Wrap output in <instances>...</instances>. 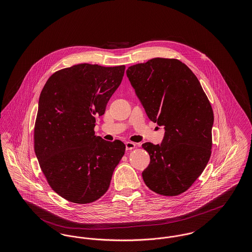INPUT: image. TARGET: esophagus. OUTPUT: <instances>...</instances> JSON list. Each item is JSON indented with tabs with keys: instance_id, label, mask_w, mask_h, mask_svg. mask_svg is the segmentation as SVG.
<instances>
[{
	"instance_id": "obj_1",
	"label": "esophagus",
	"mask_w": 252,
	"mask_h": 252,
	"mask_svg": "<svg viewBox=\"0 0 252 252\" xmlns=\"http://www.w3.org/2000/svg\"><path fill=\"white\" fill-rule=\"evenodd\" d=\"M136 147V144H134V143H132V142H126V150H132V149H134Z\"/></svg>"
}]
</instances>
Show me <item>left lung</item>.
Here are the masks:
<instances>
[{"label":"left lung","instance_id":"obj_1","mask_svg":"<svg viewBox=\"0 0 252 252\" xmlns=\"http://www.w3.org/2000/svg\"><path fill=\"white\" fill-rule=\"evenodd\" d=\"M126 75L148 118L165 129L161 144H143L150 156L144 183L161 195L180 194L202 174L212 154L211 103L180 60L152 59L130 66Z\"/></svg>","mask_w":252,"mask_h":252}]
</instances>
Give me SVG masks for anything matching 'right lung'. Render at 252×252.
<instances>
[{"label": "right lung", "mask_w": 252, "mask_h": 252, "mask_svg": "<svg viewBox=\"0 0 252 252\" xmlns=\"http://www.w3.org/2000/svg\"><path fill=\"white\" fill-rule=\"evenodd\" d=\"M125 69L74 65L53 73L40 93L35 153L51 188L68 201L91 203L105 194L125 154L123 142L94 134L95 117L105 113Z\"/></svg>", "instance_id": "1"}]
</instances>
